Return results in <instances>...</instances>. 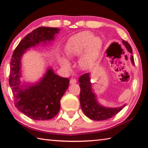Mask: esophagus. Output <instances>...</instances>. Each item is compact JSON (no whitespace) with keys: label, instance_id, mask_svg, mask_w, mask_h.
Masks as SVG:
<instances>
[{"label":"esophagus","instance_id":"obj_1","mask_svg":"<svg viewBox=\"0 0 148 148\" xmlns=\"http://www.w3.org/2000/svg\"><path fill=\"white\" fill-rule=\"evenodd\" d=\"M76 83V79L74 78H71V80H70V84H74Z\"/></svg>","mask_w":148,"mask_h":148}]
</instances>
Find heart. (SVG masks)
<instances>
[{
	"label": "heart",
	"instance_id": "heart-1",
	"mask_svg": "<svg viewBox=\"0 0 148 148\" xmlns=\"http://www.w3.org/2000/svg\"><path fill=\"white\" fill-rule=\"evenodd\" d=\"M102 40L95 37L90 32H82L74 35L69 40L65 46V53L69 59H72L84 53L79 60L80 68L88 70L93 66L102 49ZM59 62L62 68L69 71L71 69V62L66 58L61 57Z\"/></svg>",
	"mask_w": 148,
	"mask_h": 148
}]
</instances>
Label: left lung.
I'll return each instance as SVG.
<instances>
[{"instance_id":"8db88e82","label":"left lung","mask_w":148,"mask_h":148,"mask_svg":"<svg viewBox=\"0 0 148 148\" xmlns=\"http://www.w3.org/2000/svg\"><path fill=\"white\" fill-rule=\"evenodd\" d=\"M122 42L125 48L131 53V61L132 64H134V57L132 55V49L131 46L128 42L123 40ZM79 82L80 86V105L84 114L89 119L95 121L108 119L114 117L126 106V104H124L120 107L108 108L100 104L97 101V96L92 90L90 74L86 73L80 76Z\"/></svg>"}]
</instances>
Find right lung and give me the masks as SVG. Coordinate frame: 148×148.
<instances>
[{"instance_id": "1", "label": "right lung", "mask_w": 148, "mask_h": 148, "mask_svg": "<svg viewBox=\"0 0 148 148\" xmlns=\"http://www.w3.org/2000/svg\"><path fill=\"white\" fill-rule=\"evenodd\" d=\"M59 31L58 28L46 27L33 30L19 42L12 55L9 84L14 95L15 106L32 119L47 120L58 114L60 101L68 89L69 79L59 76L51 68H47L38 82L21 85V58L30 47L53 40L55 35Z\"/></svg>"}]
</instances>
